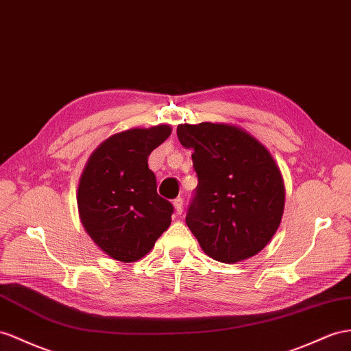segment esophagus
<instances>
[{"mask_svg":"<svg viewBox=\"0 0 351 351\" xmlns=\"http://www.w3.org/2000/svg\"><path fill=\"white\" fill-rule=\"evenodd\" d=\"M182 204H184V200L181 199V197H178V199L173 200V208H175L176 215H181L182 213Z\"/></svg>","mask_w":351,"mask_h":351,"instance_id":"1","label":"esophagus"}]
</instances>
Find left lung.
I'll list each match as a JSON object with an SVG mask.
<instances>
[{"instance_id":"obj_1","label":"left lung","mask_w":351,"mask_h":351,"mask_svg":"<svg viewBox=\"0 0 351 351\" xmlns=\"http://www.w3.org/2000/svg\"><path fill=\"white\" fill-rule=\"evenodd\" d=\"M199 184L185 222L206 255L234 264L263 250L280 226L285 184L261 142L232 124H179Z\"/></svg>"}]
</instances>
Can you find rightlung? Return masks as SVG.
<instances>
[{
    "label": "right lung",
    "instance_id": "obj_1",
    "mask_svg": "<svg viewBox=\"0 0 351 351\" xmlns=\"http://www.w3.org/2000/svg\"><path fill=\"white\" fill-rule=\"evenodd\" d=\"M172 133L167 124L134 128L104 141L87 160L77 203L87 234L106 255L134 263L172 222L173 206L157 194L148 157Z\"/></svg>",
    "mask_w": 351,
    "mask_h": 351
}]
</instances>
